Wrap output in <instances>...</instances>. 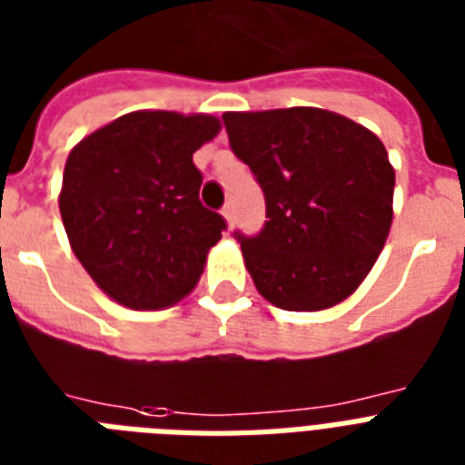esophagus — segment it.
I'll return each mask as SVG.
<instances>
[{"mask_svg": "<svg viewBox=\"0 0 465 465\" xmlns=\"http://www.w3.org/2000/svg\"><path fill=\"white\" fill-rule=\"evenodd\" d=\"M223 218H225V223H228V228H232V225H235V209H232V206H225V209H223Z\"/></svg>", "mask_w": 465, "mask_h": 465, "instance_id": "esophagus-1", "label": "esophagus"}]
</instances>
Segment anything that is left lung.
Returning <instances> with one entry per match:
<instances>
[{
	"label": "left lung",
	"instance_id": "obj_1",
	"mask_svg": "<svg viewBox=\"0 0 465 465\" xmlns=\"http://www.w3.org/2000/svg\"><path fill=\"white\" fill-rule=\"evenodd\" d=\"M223 122L266 196L262 232L237 235L259 295L288 312L343 302L391 230L396 173L380 136L322 107L225 113Z\"/></svg>",
	"mask_w": 465,
	"mask_h": 465
}]
</instances>
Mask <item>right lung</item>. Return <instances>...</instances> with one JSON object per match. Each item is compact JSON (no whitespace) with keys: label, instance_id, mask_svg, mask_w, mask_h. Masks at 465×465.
Instances as JSON below:
<instances>
[{"label":"right lung","instance_id":"add662e5","mask_svg":"<svg viewBox=\"0 0 465 465\" xmlns=\"http://www.w3.org/2000/svg\"><path fill=\"white\" fill-rule=\"evenodd\" d=\"M218 132L213 114L136 110L72 148L59 213L76 259L114 302L163 310L199 283L225 221L199 202L192 155Z\"/></svg>","mask_w":465,"mask_h":465}]
</instances>
